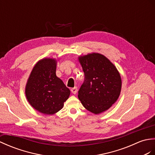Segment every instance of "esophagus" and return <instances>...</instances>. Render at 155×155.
Instances as JSON below:
<instances>
[{
    "label": "esophagus",
    "instance_id": "obj_1",
    "mask_svg": "<svg viewBox=\"0 0 155 155\" xmlns=\"http://www.w3.org/2000/svg\"><path fill=\"white\" fill-rule=\"evenodd\" d=\"M71 91L72 94H76V93L78 92V88H77V87H74V88H71Z\"/></svg>",
    "mask_w": 155,
    "mask_h": 155
}]
</instances>
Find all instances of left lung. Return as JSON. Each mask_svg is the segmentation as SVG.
Instances as JSON below:
<instances>
[{
	"mask_svg": "<svg viewBox=\"0 0 155 155\" xmlns=\"http://www.w3.org/2000/svg\"><path fill=\"white\" fill-rule=\"evenodd\" d=\"M84 81L78 98L84 107L95 114L109 109L119 97L121 78L116 67L104 55L92 53L79 57Z\"/></svg>",
	"mask_w": 155,
	"mask_h": 155,
	"instance_id": "left-lung-1",
	"label": "left lung"
}]
</instances>
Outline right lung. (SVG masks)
I'll return each instance as SVG.
<instances>
[{
	"label": "right lung",
	"instance_id": "add662e5",
	"mask_svg": "<svg viewBox=\"0 0 155 155\" xmlns=\"http://www.w3.org/2000/svg\"><path fill=\"white\" fill-rule=\"evenodd\" d=\"M56 60L44 58L33 68L27 81L25 94L32 107L46 115L62 109L70 91L56 75Z\"/></svg>",
	"mask_w": 155,
	"mask_h": 155
}]
</instances>
